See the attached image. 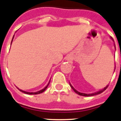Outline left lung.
I'll return each instance as SVG.
<instances>
[{
    "label": "left lung",
    "instance_id": "1",
    "mask_svg": "<svg viewBox=\"0 0 121 121\" xmlns=\"http://www.w3.org/2000/svg\"><path fill=\"white\" fill-rule=\"evenodd\" d=\"M111 38L112 40H113V39H112V37H111ZM114 41V40H113ZM114 47H115V48H116V46H115V44H114ZM69 85H70V86L71 87V88H72L73 89V91L75 92L76 93H77L78 95H80V96H95V95H99V94H101V93H102L103 92V91H104L106 89L108 88V86H106V87H105L104 88H103V89H101V90H99V91H97V92H96V93H91V94H85V93H80V92H78V91H76V89H74L73 87V86L71 85V84L69 83Z\"/></svg>",
    "mask_w": 121,
    "mask_h": 121
}]
</instances>
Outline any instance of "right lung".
<instances>
[{
    "label": "right lung",
    "instance_id": "add662e5",
    "mask_svg": "<svg viewBox=\"0 0 121 121\" xmlns=\"http://www.w3.org/2000/svg\"><path fill=\"white\" fill-rule=\"evenodd\" d=\"M13 37H14V35H13ZM13 38H12V40H13ZM12 42H11V43H12ZM50 81H49V83L48 84H47V86L45 87V88H44L43 89H42V90H40V91H37V92H35V93H30V92H26V91H23V90H22V89H19L20 91H21V92H22V93H25V94H27V95H38V94H40V93H43V92H44V91H45V89H47V87L49 85V83H50Z\"/></svg>",
    "mask_w": 121,
    "mask_h": 121
}]
</instances>
